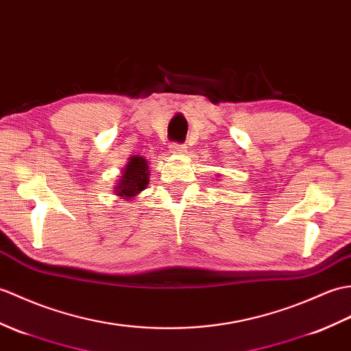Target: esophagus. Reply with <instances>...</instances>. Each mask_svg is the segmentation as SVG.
I'll use <instances>...</instances> for the list:
<instances>
[{
  "label": "esophagus",
  "instance_id": "1",
  "mask_svg": "<svg viewBox=\"0 0 351 351\" xmlns=\"http://www.w3.org/2000/svg\"><path fill=\"white\" fill-rule=\"evenodd\" d=\"M170 151L175 154H182V152H185V145L184 143H172L170 145Z\"/></svg>",
  "mask_w": 351,
  "mask_h": 351
}]
</instances>
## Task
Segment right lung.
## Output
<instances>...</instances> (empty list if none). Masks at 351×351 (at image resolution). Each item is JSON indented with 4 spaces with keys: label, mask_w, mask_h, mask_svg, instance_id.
Wrapping results in <instances>:
<instances>
[{
    "label": "right lung",
    "mask_w": 351,
    "mask_h": 351,
    "mask_svg": "<svg viewBox=\"0 0 351 351\" xmlns=\"http://www.w3.org/2000/svg\"><path fill=\"white\" fill-rule=\"evenodd\" d=\"M148 169V162L143 157L136 156L130 158L127 167L124 169V173H122L121 182L115 186L118 195L130 199L146 189V185L149 182Z\"/></svg>",
    "instance_id": "obj_1"
}]
</instances>
